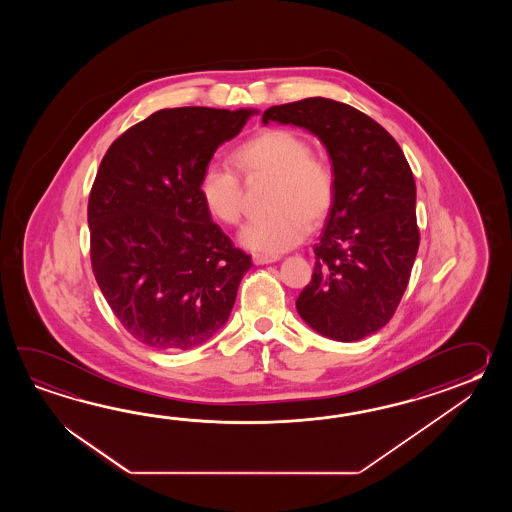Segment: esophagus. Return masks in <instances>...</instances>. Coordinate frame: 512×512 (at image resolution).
Wrapping results in <instances>:
<instances>
[{"label": "esophagus", "instance_id": "34e87169", "mask_svg": "<svg viewBox=\"0 0 512 512\" xmlns=\"http://www.w3.org/2000/svg\"><path fill=\"white\" fill-rule=\"evenodd\" d=\"M252 261H254L256 265H265V263L278 261V256H271V254H260V252H256V254H252Z\"/></svg>", "mask_w": 512, "mask_h": 512}]
</instances>
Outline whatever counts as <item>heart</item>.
Here are the masks:
<instances>
[{
  "instance_id": "obj_1",
  "label": "heart",
  "mask_w": 512,
  "mask_h": 512,
  "mask_svg": "<svg viewBox=\"0 0 512 512\" xmlns=\"http://www.w3.org/2000/svg\"><path fill=\"white\" fill-rule=\"evenodd\" d=\"M232 161L247 177L274 179V210L240 232L243 247L280 254L302 243L311 225H320L337 201V174L331 163L313 153L311 142L289 128H269L240 144ZM197 192L212 218L236 225L241 218V183L225 164L210 163L197 181Z\"/></svg>"
}]
</instances>
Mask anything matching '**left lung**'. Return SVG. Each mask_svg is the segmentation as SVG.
<instances>
[{"instance_id": "1", "label": "left lung", "mask_w": 512, "mask_h": 512, "mask_svg": "<svg viewBox=\"0 0 512 512\" xmlns=\"http://www.w3.org/2000/svg\"><path fill=\"white\" fill-rule=\"evenodd\" d=\"M261 120L311 131L337 174V201L298 315L322 337H370L390 322L419 249L414 174L401 146L379 122L331 98L272 106Z\"/></svg>"}]
</instances>
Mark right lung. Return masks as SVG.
<instances>
[{
	"instance_id": "right-lung-1",
	"label": "right lung",
	"mask_w": 512,
	"mask_h": 512,
	"mask_svg": "<svg viewBox=\"0 0 512 512\" xmlns=\"http://www.w3.org/2000/svg\"><path fill=\"white\" fill-rule=\"evenodd\" d=\"M254 109H161L109 146L87 203L91 267L142 344L185 351L229 320L252 267L212 221L197 181Z\"/></svg>"
}]
</instances>
